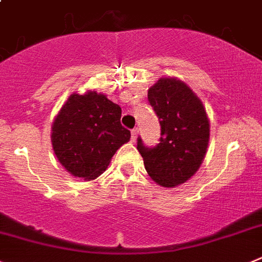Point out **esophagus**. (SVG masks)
Segmentation results:
<instances>
[{
  "mask_svg": "<svg viewBox=\"0 0 262 262\" xmlns=\"http://www.w3.org/2000/svg\"><path fill=\"white\" fill-rule=\"evenodd\" d=\"M138 134H139L138 128H134V129H133V133H131V140H133L134 143H135L136 139H138Z\"/></svg>",
  "mask_w": 262,
  "mask_h": 262,
  "instance_id": "34e87169",
  "label": "esophagus"
}]
</instances>
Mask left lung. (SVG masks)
<instances>
[{
  "mask_svg": "<svg viewBox=\"0 0 262 262\" xmlns=\"http://www.w3.org/2000/svg\"><path fill=\"white\" fill-rule=\"evenodd\" d=\"M148 100L161 124L160 143L138 150L148 175L161 187L183 184L196 174L205 158L210 124L203 102L184 81L160 78L148 90Z\"/></svg>",
  "mask_w": 262,
  "mask_h": 262,
  "instance_id": "left-lung-1",
  "label": "left lung"
}]
</instances>
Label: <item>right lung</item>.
Masks as SVG:
<instances>
[{"instance_id":"right-lung-1","label":"right lung","mask_w":262,"mask_h":262,"mask_svg":"<svg viewBox=\"0 0 262 262\" xmlns=\"http://www.w3.org/2000/svg\"><path fill=\"white\" fill-rule=\"evenodd\" d=\"M122 109L102 93H73L52 124V145L59 164L76 178L93 181L131 138L121 124Z\"/></svg>"}]
</instances>
